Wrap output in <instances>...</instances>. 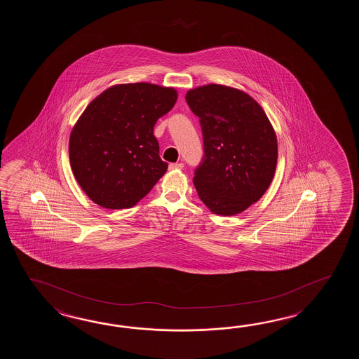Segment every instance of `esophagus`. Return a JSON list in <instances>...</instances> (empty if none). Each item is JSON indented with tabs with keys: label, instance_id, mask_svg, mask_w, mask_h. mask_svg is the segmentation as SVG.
Here are the masks:
<instances>
[{
	"label": "esophagus",
	"instance_id": "obj_1",
	"mask_svg": "<svg viewBox=\"0 0 359 359\" xmlns=\"http://www.w3.org/2000/svg\"><path fill=\"white\" fill-rule=\"evenodd\" d=\"M183 168V163H170L169 164V169L170 170H175V169H182Z\"/></svg>",
	"mask_w": 359,
	"mask_h": 359
}]
</instances>
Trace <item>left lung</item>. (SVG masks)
<instances>
[{"mask_svg":"<svg viewBox=\"0 0 359 359\" xmlns=\"http://www.w3.org/2000/svg\"><path fill=\"white\" fill-rule=\"evenodd\" d=\"M186 101L200 118L204 138V159L194 177L198 198L214 214L244 212L275 177L272 124L250 95L229 86H200L189 90Z\"/></svg>","mask_w":359,"mask_h":359,"instance_id":"left-lung-1","label":"left lung"}]
</instances>
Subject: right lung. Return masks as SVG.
Returning a JSON list of instances; mask_svg holds the SVG:
<instances>
[{
	"mask_svg": "<svg viewBox=\"0 0 359 359\" xmlns=\"http://www.w3.org/2000/svg\"><path fill=\"white\" fill-rule=\"evenodd\" d=\"M173 87L115 84L84 109L69 138V161L86 195L107 209H127L150 192L168 164L154 136L176 104Z\"/></svg>",
	"mask_w": 359,
	"mask_h": 359,
	"instance_id": "obj_1",
	"label": "right lung"
}]
</instances>
